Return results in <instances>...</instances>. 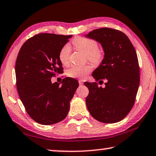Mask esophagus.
Segmentation results:
<instances>
[{"label":"esophagus","mask_w":156,"mask_h":156,"mask_svg":"<svg viewBox=\"0 0 156 156\" xmlns=\"http://www.w3.org/2000/svg\"><path fill=\"white\" fill-rule=\"evenodd\" d=\"M78 83H79V84H80V85H82V84H83V80H79Z\"/></svg>","instance_id":"obj_1"}]
</instances>
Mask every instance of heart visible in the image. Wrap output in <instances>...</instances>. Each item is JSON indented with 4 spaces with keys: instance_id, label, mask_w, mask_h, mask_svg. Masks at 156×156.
Masks as SVG:
<instances>
[{
    "instance_id": "1",
    "label": "heart",
    "mask_w": 156,
    "mask_h": 156,
    "mask_svg": "<svg viewBox=\"0 0 156 156\" xmlns=\"http://www.w3.org/2000/svg\"><path fill=\"white\" fill-rule=\"evenodd\" d=\"M73 44L78 50L86 54L87 58L90 61L97 63L101 61L103 56L102 50L98 47L97 43L93 39L84 38V37H77L72 41ZM70 47L68 44L62 47L59 52V60L62 65H67L70 61ZM92 67L91 65H75L68 70L67 74L69 77L84 78L91 72Z\"/></svg>"
}]
</instances>
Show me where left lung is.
I'll return each instance as SVG.
<instances>
[{"mask_svg":"<svg viewBox=\"0 0 156 156\" xmlns=\"http://www.w3.org/2000/svg\"><path fill=\"white\" fill-rule=\"evenodd\" d=\"M85 36L103 48L104 58L92 76L100 84L107 81L103 88L96 82L84 83L89 89L87 107L99 122H118L132 109L138 90L140 68L135 48L125 34L114 29H97Z\"/></svg>","mask_w":156,"mask_h":156,"instance_id":"left-lung-1","label":"left lung"}]
</instances>
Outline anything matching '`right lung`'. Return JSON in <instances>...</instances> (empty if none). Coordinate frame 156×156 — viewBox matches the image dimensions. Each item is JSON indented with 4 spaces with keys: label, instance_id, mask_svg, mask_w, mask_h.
I'll return each mask as SVG.
<instances>
[{
    "label": "right lung",
    "instance_id": "obj_1",
    "mask_svg": "<svg viewBox=\"0 0 156 156\" xmlns=\"http://www.w3.org/2000/svg\"><path fill=\"white\" fill-rule=\"evenodd\" d=\"M72 36L36 34L18 52L15 66L18 93L29 115L41 125L65 119L78 87V80L72 78L63 79L61 85L51 81L63 73L59 52Z\"/></svg>",
    "mask_w": 156,
    "mask_h": 156
}]
</instances>
